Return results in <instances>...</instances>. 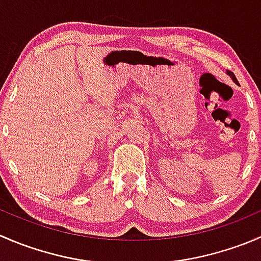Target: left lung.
<instances>
[{
    "label": "left lung",
    "mask_w": 261,
    "mask_h": 261,
    "mask_svg": "<svg viewBox=\"0 0 261 261\" xmlns=\"http://www.w3.org/2000/svg\"><path fill=\"white\" fill-rule=\"evenodd\" d=\"M227 73H228V75H230V77H231V78H232V80H233V82H235V83H236V82H238V80H236L235 74H233V73H232V72H230V70H227Z\"/></svg>",
    "instance_id": "obj_1"
}]
</instances>
